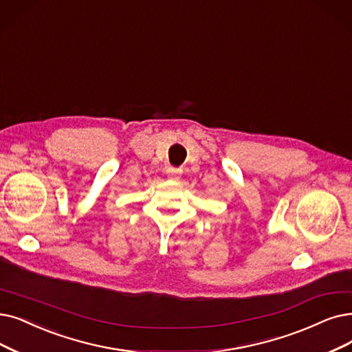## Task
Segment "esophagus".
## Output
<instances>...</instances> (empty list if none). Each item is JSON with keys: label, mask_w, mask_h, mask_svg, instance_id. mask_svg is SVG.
I'll list each match as a JSON object with an SVG mask.
<instances>
[{"label": "esophagus", "mask_w": 352, "mask_h": 352, "mask_svg": "<svg viewBox=\"0 0 352 352\" xmlns=\"http://www.w3.org/2000/svg\"><path fill=\"white\" fill-rule=\"evenodd\" d=\"M166 173H167V176L168 177H172V179H179L180 177V175H182V170L180 168H176V167H167V170H166Z\"/></svg>", "instance_id": "obj_1"}]
</instances>
